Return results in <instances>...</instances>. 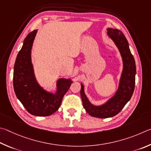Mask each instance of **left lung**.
<instances>
[{"instance_id": "left-lung-1", "label": "left lung", "mask_w": 151, "mask_h": 151, "mask_svg": "<svg viewBox=\"0 0 151 151\" xmlns=\"http://www.w3.org/2000/svg\"><path fill=\"white\" fill-rule=\"evenodd\" d=\"M107 34L115 42L123 60V71L118 91L106 104L97 107L89 101L84 93L83 86L81 84L80 95L83 107L92 117L98 118L111 117L117 115L131 98L135 84V62L125 36L121 30L113 28L107 29Z\"/></svg>"}]
</instances>
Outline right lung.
<instances>
[{
	"label": "right lung",
	"instance_id": "obj_1",
	"mask_svg": "<svg viewBox=\"0 0 151 151\" xmlns=\"http://www.w3.org/2000/svg\"><path fill=\"white\" fill-rule=\"evenodd\" d=\"M36 32L37 30H34L28 34L17 55L14 68L13 86L17 98L28 113L36 116H49L59 109L63 97L72 81L65 79L58 80L55 94L47 93L39 86L34 78L30 57Z\"/></svg>",
	"mask_w": 151,
	"mask_h": 151
}]
</instances>
